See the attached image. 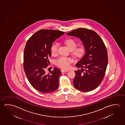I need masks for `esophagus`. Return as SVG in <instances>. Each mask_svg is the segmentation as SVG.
<instances>
[{
    "label": "esophagus",
    "mask_w": 125,
    "mask_h": 125,
    "mask_svg": "<svg viewBox=\"0 0 125 125\" xmlns=\"http://www.w3.org/2000/svg\"><path fill=\"white\" fill-rule=\"evenodd\" d=\"M69 71V70H67V69H61V72L62 73H65V72H68Z\"/></svg>",
    "instance_id": "34e87169"
}]
</instances>
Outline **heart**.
Instances as JSON below:
<instances>
[{
    "mask_svg": "<svg viewBox=\"0 0 125 125\" xmlns=\"http://www.w3.org/2000/svg\"><path fill=\"white\" fill-rule=\"evenodd\" d=\"M64 43L69 50L72 51L73 55L76 57H81L84 55L85 48L84 46H81L76 47L77 44L75 40L73 39H67L64 41ZM59 44L57 42H54L52 44L50 50L52 54L56 55L57 53ZM72 60L70 58L61 57L56 60V65L62 69H68L70 67Z\"/></svg>",
    "mask_w": 125,
    "mask_h": 125,
    "instance_id": "obj_1",
    "label": "heart"
}]
</instances>
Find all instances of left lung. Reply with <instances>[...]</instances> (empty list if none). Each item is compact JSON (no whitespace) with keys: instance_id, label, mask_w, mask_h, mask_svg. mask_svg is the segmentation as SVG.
Wrapping results in <instances>:
<instances>
[{"instance_id":"1","label":"left lung","mask_w":125,"mask_h":125,"mask_svg":"<svg viewBox=\"0 0 125 125\" xmlns=\"http://www.w3.org/2000/svg\"><path fill=\"white\" fill-rule=\"evenodd\" d=\"M66 34L79 38L85 48V55L76 64L82 69L75 71L74 86L81 91H91L99 86L104 77L108 64L106 47L102 38L92 30L78 28Z\"/></svg>"}]
</instances>
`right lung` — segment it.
I'll return each mask as SVG.
<instances>
[{
	"label": "right lung",
	"instance_id": "1",
	"mask_svg": "<svg viewBox=\"0 0 125 125\" xmlns=\"http://www.w3.org/2000/svg\"><path fill=\"white\" fill-rule=\"evenodd\" d=\"M65 32L51 30H40L28 40L24 49L23 68L26 76L35 89L44 93H51L59 87L61 72L57 68L46 74L50 63L52 42Z\"/></svg>",
	"mask_w": 125,
	"mask_h": 125
}]
</instances>
